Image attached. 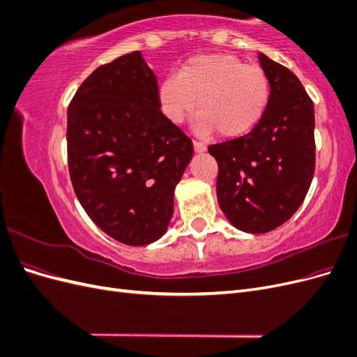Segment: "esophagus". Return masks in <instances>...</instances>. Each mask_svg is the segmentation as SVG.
<instances>
[{"label": "esophagus", "mask_w": 357, "mask_h": 357, "mask_svg": "<svg viewBox=\"0 0 357 357\" xmlns=\"http://www.w3.org/2000/svg\"><path fill=\"white\" fill-rule=\"evenodd\" d=\"M193 150H195V153H204L207 150V146L199 142H193Z\"/></svg>", "instance_id": "34e87169"}]
</instances>
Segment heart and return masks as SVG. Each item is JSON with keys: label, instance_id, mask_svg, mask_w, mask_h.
<instances>
[{"label": "heart", "instance_id": "b5f03b06", "mask_svg": "<svg viewBox=\"0 0 357 357\" xmlns=\"http://www.w3.org/2000/svg\"><path fill=\"white\" fill-rule=\"evenodd\" d=\"M160 110L169 122L181 125L195 112L197 132L236 138L250 132L262 121L271 82L266 73L234 55H199L171 73L159 86Z\"/></svg>", "mask_w": 357, "mask_h": 357}]
</instances>
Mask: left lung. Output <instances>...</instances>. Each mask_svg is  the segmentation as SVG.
I'll return each instance as SVG.
<instances>
[{"label":"left lung","mask_w":357,"mask_h":357,"mask_svg":"<svg viewBox=\"0 0 357 357\" xmlns=\"http://www.w3.org/2000/svg\"><path fill=\"white\" fill-rule=\"evenodd\" d=\"M271 100L250 132L208 147L218 160V201L232 226L247 234L278 228L296 213L316 165L314 105L296 75L259 53Z\"/></svg>","instance_id":"left-lung-1"}]
</instances>
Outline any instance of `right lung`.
Masks as SVG:
<instances>
[{
  "mask_svg": "<svg viewBox=\"0 0 357 357\" xmlns=\"http://www.w3.org/2000/svg\"><path fill=\"white\" fill-rule=\"evenodd\" d=\"M158 80L132 52L96 68L68 107V168L75 197L98 228L126 245L168 229L174 190L193 155L162 114Z\"/></svg>",
  "mask_w": 357,
  "mask_h": 357,
  "instance_id": "add662e5",
  "label": "right lung"
}]
</instances>
